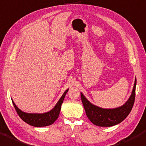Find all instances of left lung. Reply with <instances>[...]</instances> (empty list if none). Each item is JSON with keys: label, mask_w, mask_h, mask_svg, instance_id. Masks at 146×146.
Listing matches in <instances>:
<instances>
[{"label": "left lung", "mask_w": 146, "mask_h": 146, "mask_svg": "<svg viewBox=\"0 0 146 146\" xmlns=\"http://www.w3.org/2000/svg\"><path fill=\"white\" fill-rule=\"evenodd\" d=\"M135 86L136 79L129 100L122 106L115 109H103L94 106L81 93V101L87 117L94 125L100 127H111L121 123L127 117L133 106L135 97Z\"/></svg>", "instance_id": "obj_1"}]
</instances>
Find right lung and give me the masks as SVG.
<instances>
[{"label": "right lung", "instance_id": "1", "mask_svg": "<svg viewBox=\"0 0 146 146\" xmlns=\"http://www.w3.org/2000/svg\"><path fill=\"white\" fill-rule=\"evenodd\" d=\"M67 91L68 89L64 92L63 96L60 98L59 102H57L53 110L44 113H27L23 112L17 108L13 100L12 102L19 117L25 122L35 127H44V126L51 125L57 120L59 117L60 111H61V105L63 104L64 98Z\"/></svg>", "mask_w": 146, "mask_h": 146}]
</instances>
